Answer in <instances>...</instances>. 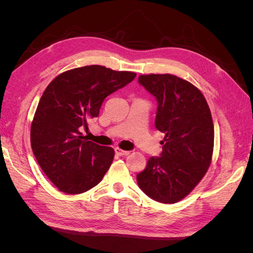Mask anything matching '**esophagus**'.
Instances as JSON below:
<instances>
[{
    "label": "esophagus",
    "instance_id": "esophagus-1",
    "mask_svg": "<svg viewBox=\"0 0 253 253\" xmlns=\"http://www.w3.org/2000/svg\"><path fill=\"white\" fill-rule=\"evenodd\" d=\"M115 153H116V154L119 156H126V155L129 154V151H125L120 148H116L115 149Z\"/></svg>",
    "mask_w": 253,
    "mask_h": 253
}]
</instances>
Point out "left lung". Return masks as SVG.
<instances>
[{"label":"left lung","instance_id":"8db88e82","mask_svg":"<svg viewBox=\"0 0 253 253\" xmlns=\"http://www.w3.org/2000/svg\"><path fill=\"white\" fill-rule=\"evenodd\" d=\"M138 80L157 99L155 126L166 136L162 156L149 158L137 182L154 201L177 203L192 192L211 164L214 126L209 105L200 89L175 75H140Z\"/></svg>","mask_w":253,"mask_h":253}]
</instances>
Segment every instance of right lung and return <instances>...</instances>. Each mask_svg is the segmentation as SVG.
<instances>
[{
  "mask_svg": "<svg viewBox=\"0 0 253 253\" xmlns=\"http://www.w3.org/2000/svg\"><path fill=\"white\" fill-rule=\"evenodd\" d=\"M135 77L133 72L87 65L58 75L45 88L30 127V143L44 174L60 191L85 192L110 169L114 149L87 140L81 128L98 117L105 97Z\"/></svg>",
  "mask_w": 253,
  "mask_h": 253,
  "instance_id": "1",
  "label": "right lung"
}]
</instances>
